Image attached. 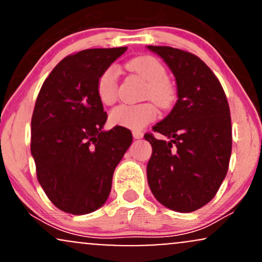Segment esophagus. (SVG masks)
I'll return each instance as SVG.
<instances>
[{
  "mask_svg": "<svg viewBox=\"0 0 262 262\" xmlns=\"http://www.w3.org/2000/svg\"><path fill=\"white\" fill-rule=\"evenodd\" d=\"M132 134H133V137L135 138V139H140V138H143V135H144L143 132H140V130H133L132 132Z\"/></svg>",
  "mask_w": 262,
  "mask_h": 262,
  "instance_id": "34e87169",
  "label": "esophagus"
}]
</instances>
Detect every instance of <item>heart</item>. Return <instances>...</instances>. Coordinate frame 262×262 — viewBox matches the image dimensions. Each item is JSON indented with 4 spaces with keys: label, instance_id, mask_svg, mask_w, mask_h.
Masks as SVG:
<instances>
[{
    "label": "heart",
    "instance_id": "heart-1",
    "mask_svg": "<svg viewBox=\"0 0 262 262\" xmlns=\"http://www.w3.org/2000/svg\"><path fill=\"white\" fill-rule=\"evenodd\" d=\"M128 69L146 81L144 98L152 100L161 108H169L176 97V90L167 79L165 66L154 56H138L128 62ZM96 92L103 104L111 106L118 98V71L114 66H108L100 74L96 83ZM158 116V110L152 102L140 104H121L111 111L110 119L121 127L140 129L152 122Z\"/></svg>",
    "mask_w": 262,
    "mask_h": 262
}]
</instances>
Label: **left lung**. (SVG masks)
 Returning <instances> with one entry per match:
<instances>
[{"instance_id": "1", "label": "left lung", "mask_w": 262, "mask_h": 262, "mask_svg": "<svg viewBox=\"0 0 262 262\" xmlns=\"http://www.w3.org/2000/svg\"><path fill=\"white\" fill-rule=\"evenodd\" d=\"M169 65L177 82L175 107L152 132L149 187L167 208L188 213L213 200L229 167L231 119L227 96L213 71L194 54L149 45Z\"/></svg>"}]
</instances>
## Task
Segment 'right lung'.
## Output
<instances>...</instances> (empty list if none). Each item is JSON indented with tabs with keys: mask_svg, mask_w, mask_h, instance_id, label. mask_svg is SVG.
<instances>
[{
	"mask_svg": "<svg viewBox=\"0 0 262 262\" xmlns=\"http://www.w3.org/2000/svg\"><path fill=\"white\" fill-rule=\"evenodd\" d=\"M127 48L86 49L64 58L41 85L32 116L37 179L60 210L80 215L103 206L130 130L103 132L107 113L96 92L100 74Z\"/></svg>",
	"mask_w": 262,
	"mask_h": 262,
	"instance_id": "1",
	"label": "right lung"
}]
</instances>
